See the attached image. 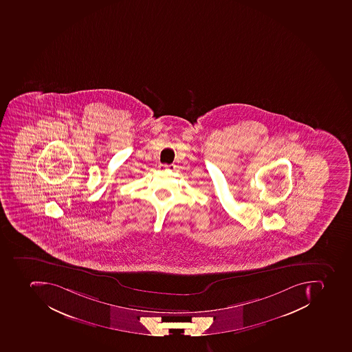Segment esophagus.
I'll return each instance as SVG.
<instances>
[{
    "mask_svg": "<svg viewBox=\"0 0 352 352\" xmlns=\"http://www.w3.org/2000/svg\"><path fill=\"white\" fill-rule=\"evenodd\" d=\"M172 169H175V166H173V164H160V166H159V170H161V171Z\"/></svg>",
    "mask_w": 352,
    "mask_h": 352,
    "instance_id": "34e87169",
    "label": "esophagus"
}]
</instances>
